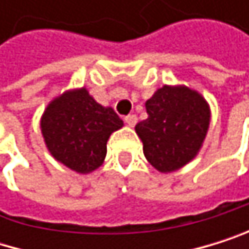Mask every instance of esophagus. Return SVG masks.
Here are the masks:
<instances>
[{
	"mask_svg": "<svg viewBox=\"0 0 249 249\" xmlns=\"http://www.w3.org/2000/svg\"><path fill=\"white\" fill-rule=\"evenodd\" d=\"M125 122H127L128 127H134L137 124V116L136 115H128V116H125Z\"/></svg>",
	"mask_w": 249,
	"mask_h": 249,
	"instance_id": "obj_1",
	"label": "esophagus"
}]
</instances>
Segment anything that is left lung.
Returning <instances> with one entry per match:
<instances>
[{"label": "left lung", "instance_id": "8db88e82", "mask_svg": "<svg viewBox=\"0 0 249 249\" xmlns=\"http://www.w3.org/2000/svg\"><path fill=\"white\" fill-rule=\"evenodd\" d=\"M148 118L136 125L149 164L172 173L193 161L203 146L211 107L205 97L185 85H164L145 103Z\"/></svg>", "mask_w": 249, "mask_h": 249}]
</instances>
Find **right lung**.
<instances>
[{"label":"right lung","instance_id":"right-lung-1","mask_svg":"<svg viewBox=\"0 0 249 249\" xmlns=\"http://www.w3.org/2000/svg\"><path fill=\"white\" fill-rule=\"evenodd\" d=\"M122 127L124 121L115 110L97 103L87 88L69 89L55 97L40 119L47 151L80 175L103 164L110 134Z\"/></svg>","mask_w":249,"mask_h":249}]
</instances>
